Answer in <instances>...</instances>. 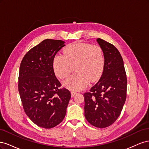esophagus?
<instances>
[{"label": "esophagus", "mask_w": 149, "mask_h": 149, "mask_svg": "<svg viewBox=\"0 0 149 149\" xmlns=\"http://www.w3.org/2000/svg\"><path fill=\"white\" fill-rule=\"evenodd\" d=\"M71 96L73 97V96L75 95V94H76V93H77V92L75 91H71Z\"/></svg>", "instance_id": "esophagus-1"}]
</instances>
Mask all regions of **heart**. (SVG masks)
I'll use <instances>...</instances> for the list:
<instances>
[{
	"mask_svg": "<svg viewBox=\"0 0 149 149\" xmlns=\"http://www.w3.org/2000/svg\"><path fill=\"white\" fill-rule=\"evenodd\" d=\"M105 58L102 48L97 45L74 42L66 46L63 55H58L53 59V68L58 78L64 79L74 70L76 73L64 84L71 89L84 88L88 81L94 82L101 76Z\"/></svg>",
	"mask_w": 149,
	"mask_h": 149,
	"instance_id": "obj_1",
	"label": "heart"
}]
</instances>
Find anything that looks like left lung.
I'll return each instance as SVG.
<instances>
[{
    "label": "left lung",
    "instance_id": "8db88e82",
    "mask_svg": "<svg viewBox=\"0 0 149 149\" xmlns=\"http://www.w3.org/2000/svg\"><path fill=\"white\" fill-rule=\"evenodd\" d=\"M97 42L105 58L98 82L84 93V116L94 127L105 128L120 116L127 96V76L120 53L113 45L101 38Z\"/></svg>",
    "mask_w": 149,
    "mask_h": 149
}]
</instances>
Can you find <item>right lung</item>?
Returning a JSON list of instances; mask_svg holds the SVG:
<instances>
[{
	"mask_svg": "<svg viewBox=\"0 0 149 149\" xmlns=\"http://www.w3.org/2000/svg\"><path fill=\"white\" fill-rule=\"evenodd\" d=\"M60 40L46 39L33 47L22 59L19 89L24 111L39 127L51 129L65 118L71 98L53 70V59L65 46Z\"/></svg>",
	"mask_w": 149,
	"mask_h": 149,
	"instance_id": "obj_1",
	"label": "right lung"
}]
</instances>
